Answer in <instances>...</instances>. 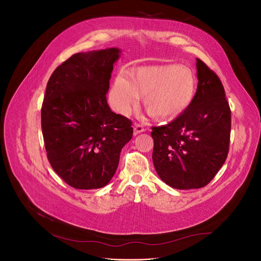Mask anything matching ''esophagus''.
I'll return each mask as SVG.
<instances>
[{"instance_id":"34e87169","label":"esophagus","mask_w":261,"mask_h":261,"mask_svg":"<svg viewBox=\"0 0 261 261\" xmlns=\"http://www.w3.org/2000/svg\"><path fill=\"white\" fill-rule=\"evenodd\" d=\"M143 132H145V128H144L143 125L138 124V123L134 124V133L139 134V133H143Z\"/></svg>"}]
</instances>
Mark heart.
Masks as SVG:
<instances>
[{
	"mask_svg": "<svg viewBox=\"0 0 261 261\" xmlns=\"http://www.w3.org/2000/svg\"><path fill=\"white\" fill-rule=\"evenodd\" d=\"M196 80L185 66L165 64L141 67L134 72L123 70L115 78L111 101L121 114H128L146 95L149 112L160 118H174L183 113L193 101Z\"/></svg>",
	"mask_w": 261,
	"mask_h": 261,
	"instance_id": "obj_1",
	"label": "heart"
}]
</instances>
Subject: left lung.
Wrapping results in <instances>:
<instances>
[{
  "label": "left lung",
  "instance_id": "1",
  "mask_svg": "<svg viewBox=\"0 0 261 261\" xmlns=\"http://www.w3.org/2000/svg\"><path fill=\"white\" fill-rule=\"evenodd\" d=\"M198 86L185 111L152 126V161L158 175L176 189L208 185L224 164L231 137V109L219 76L197 59Z\"/></svg>",
  "mask_w": 261,
  "mask_h": 261
}]
</instances>
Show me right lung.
<instances>
[{
	"label": "right lung",
	"instance_id": "add662e5",
	"mask_svg": "<svg viewBox=\"0 0 261 261\" xmlns=\"http://www.w3.org/2000/svg\"><path fill=\"white\" fill-rule=\"evenodd\" d=\"M118 57L115 48L76 53L46 84L41 108L46 156L55 173L77 189L106 186L133 137L132 121L112 112L107 101Z\"/></svg>",
	"mask_w": 261,
	"mask_h": 261
}]
</instances>
